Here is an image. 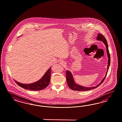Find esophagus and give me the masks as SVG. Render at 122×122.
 <instances>
[{
  "label": "esophagus",
  "mask_w": 122,
  "mask_h": 122,
  "mask_svg": "<svg viewBox=\"0 0 122 122\" xmlns=\"http://www.w3.org/2000/svg\"><path fill=\"white\" fill-rule=\"evenodd\" d=\"M60 64H61L62 65H64L65 64V62L63 61H60Z\"/></svg>",
  "instance_id": "1"
}]
</instances>
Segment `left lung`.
Here are the masks:
<instances>
[{
    "label": "left lung",
    "mask_w": 122,
    "mask_h": 122,
    "mask_svg": "<svg viewBox=\"0 0 122 122\" xmlns=\"http://www.w3.org/2000/svg\"><path fill=\"white\" fill-rule=\"evenodd\" d=\"M97 39L99 41H102L104 42V44L106 46V51H107V54L108 55V66H107V71H106V75L104 78L103 79L102 81L99 83L98 85H97L95 87H84L82 86H80L78 84H76L75 81L74 80L73 76L71 72L69 71H66V81L67 82L68 86L72 90H77V91H87V90H90L92 89H94L95 88L98 87L99 86H100L103 82L105 78V77L107 76V73L108 71V69L110 66V56L109 52L108 51V43L106 39H105V37L103 36V35H102L100 33H98V36L97 37Z\"/></svg>",
    "instance_id": "8db88e82"
}]
</instances>
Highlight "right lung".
I'll list each match as a JSON object with an SVG mask.
<instances>
[{
  "mask_svg": "<svg viewBox=\"0 0 122 122\" xmlns=\"http://www.w3.org/2000/svg\"><path fill=\"white\" fill-rule=\"evenodd\" d=\"M51 67L46 72L44 75L41 78L40 80L36 82L29 84H24L19 83L18 81L14 80L18 86L23 88L26 90H41L46 88L49 85L51 79Z\"/></svg>",
  "mask_w": 122,
  "mask_h": 122,
  "instance_id": "obj_1",
  "label": "right lung"
}]
</instances>
